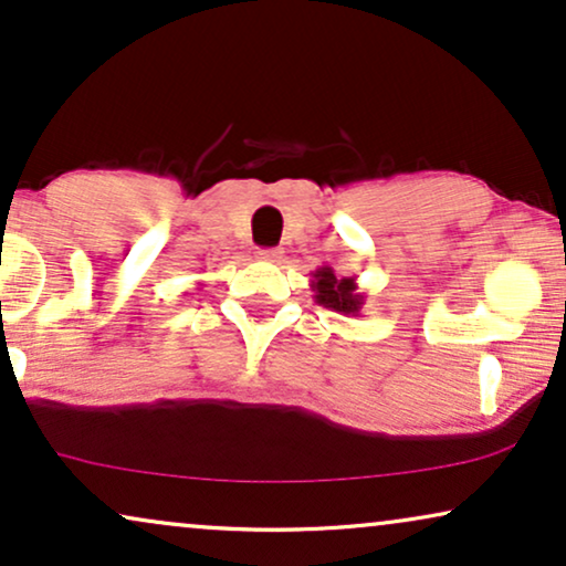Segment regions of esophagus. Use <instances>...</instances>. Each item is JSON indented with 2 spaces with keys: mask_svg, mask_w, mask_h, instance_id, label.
Listing matches in <instances>:
<instances>
[{
  "mask_svg": "<svg viewBox=\"0 0 566 566\" xmlns=\"http://www.w3.org/2000/svg\"><path fill=\"white\" fill-rule=\"evenodd\" d=\"M261 261H269V263H279L284 259V251L282 248H261V251H255Z\"/></svg>",
  "mask_w": 566,
  "mask_h": 566,
  "instance_id": "obj_1",
  "label": "esophagus"
}]
</instances>
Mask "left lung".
<instances>
[{"instance_id":"8db88e82","label":"left lung","mask_w":566,"mask_h":566,"mask_svg":"<svg viewBox=\"0 0 566 566\" xmlns=\"http://www.w3.org/2000/svg\"><path fill=\"white\" fill-rule=\"evenodd\" d=\"M311 287L315 292V303L334 313L359 315L361 305H365V295L357 290V279L336 276L331 266H321L313 271Z\"/></svg>"}]
</instances>
